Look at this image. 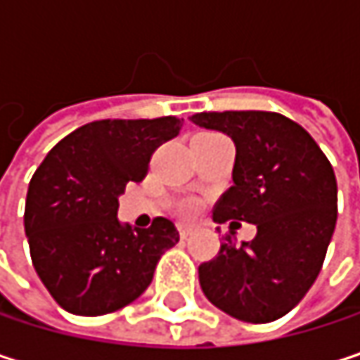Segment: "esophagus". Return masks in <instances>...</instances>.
<instances>
[{
	"label": "esophagus",
	"mask_w": 360,
	"mask_h": 360,
	"mask_svg": "<svg viewBox=\"0 0 360 360\" xmlns=\"http://www.w3.org/2000/svg\"><path fill=\"white\" fill-rule=\"evenodd\" d=\"M191 231H193V229H191L189 225H179V238H181V240H187V238L191 236Z\"/></svg>",
	"instance_id": "esophagus-1"
}]
</instances>
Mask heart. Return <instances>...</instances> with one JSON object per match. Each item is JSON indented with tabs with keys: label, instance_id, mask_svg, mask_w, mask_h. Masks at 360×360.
I'll list each match as a JSON object with an SVG mask.
<instances>
[{
	"label": "heart",
	"instance_id": "b5f03b06",
	"mask_svg": "<svg viewBox=\"0 0 360 360\" xmlns=\"http://www.w3.org/2000/svg\"><path fill=\"white\" fill-rule=\"evenodd\" d=\"M181 210H183V214H191V212L195 210V204H193V202H185V204L181 206Z\"/></svg>",
	"mask_w": 360,
	"mask_h": 360
}]
</instances>
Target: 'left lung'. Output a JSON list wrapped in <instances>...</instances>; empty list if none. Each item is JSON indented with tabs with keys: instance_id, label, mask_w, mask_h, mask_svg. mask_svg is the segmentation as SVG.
Returning <instances> with one entry per match:
<instances>
[{
	"instance_id": "left-lung-1",
	"label": "left lung",
	"mask_w": 360,
	"mask_h": 360,
	"mask_svg": "<svg viewBox=\"0 0 360 360\" xmlns=\"http://www.w3.org/2000/svg\"><path fill=\"white\" fill-rule=\"evenodd\" d=\"M191 122L236 143L233 185L214 204L212 221L256 225L252 242L225 236L219 254L200 264L202 292L240 321H275L304 298L323 266L338 219L333 169L315 139L277 112H198Z\"/></svg>"
}]
</instances>
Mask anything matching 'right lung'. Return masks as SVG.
I'll return each mask as SVG.
<instances>
[{"mask_svg": "<svg viewBox=\"0 0 360 360\" xmlns=\"http://www.w3.org/2000/svg\"><path fill=\"white\" fill-rule=\"evenodd\" d=\"M175 116L96 120L66 135L29 183L25 231L39 279L81 317L108 315L152 283L160 256L179 242L173 221L148 229L120 225L118 195L143 181L152 154L177 137Z\"/></svg>", "mask_w": 360, "mask_h": 360, "instance_id": "1", "label": "right lung"}]
</instances>
